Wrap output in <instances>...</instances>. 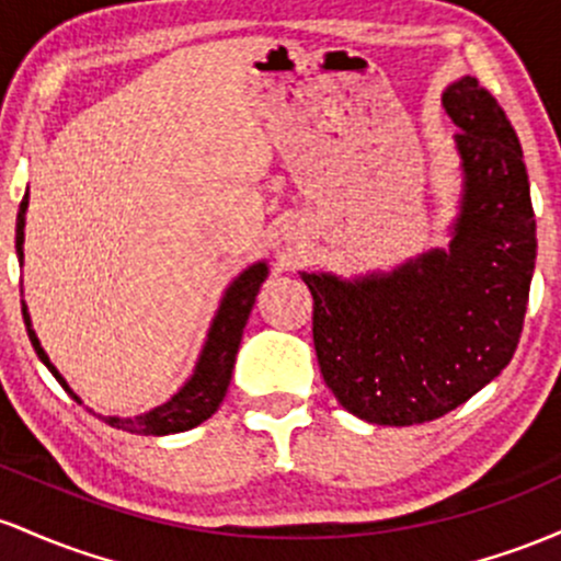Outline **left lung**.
Masks as SVG:
<instances>
[{"label":"left lung","mask_w":561,"mask_h":561,"mask_svg":"<svg viewBox=\"0 0 561 561\" xmlns=\"http://www.w3.org/2000/svg\"><path fill=\"white\" fill-rule=\"evenodd\" d=\"M443 105L463 161L450 249L355 283L301 273L325 387L370 424H424L467 402L506 368L525 323L538 243L517 131L474 77Z\"/></svg>","instance_id":"left-lung-1"}]
</instances>
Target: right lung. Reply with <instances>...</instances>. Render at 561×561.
Returning <instances> with one entry per match:
<instances>
[{"mask_svg": "<svg viewBox=\"0 0 561 561\" xmlns=\"http://www.w3.org/2000/svg\"><path fill=\"white\" fill-rule=\"evenodd\" d=\"M26 206H28V193L21 201V209H18V222H15V251L21 262H23V225H26ZM264 278H267V264L256 262L232 280L228 294H225L222 305H219L217 318H214L211 323L209 339H206V347L201 352V360L196 365V374L191 376V381H187L172 400L135 419H118V416H100V419H103L108 426H116V430L122 432L153 434V437L193 430V426H198L201 421L209 419L219 408V402H222L225 392H228L232 365H236V352L243 336V325H247L251 307H254L256 291H260ZM23 320H26L28 339L31 344H34L39 360L47 365L49 374L58 379L60 387L66 389L73 400H79L77 394L68 389V383L62 381L58 368H55V365L49 363V357L44 355L39 339H36L34 329H31L26 305H23Z\"/></svg>", "mask_w": 561, "mask_h": 561, "instance_id": "1", "label": "right lung"}]
</instances>
